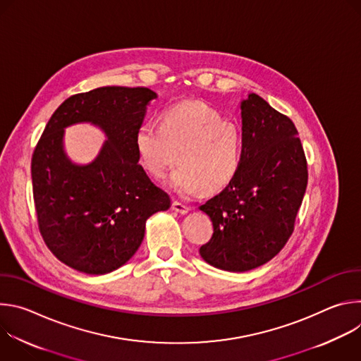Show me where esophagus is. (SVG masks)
<instances>
[{"label":"esophagus","mask_w":361,"mask_h":361,"mask_svg":"<svg viewBox=\"0 0 361 361\" xmlns=\"http://www.w3.org/2000/svg\"><path fill=\"white\" fill-rule=\"evenodd\" d=\"M171 209H173L176 213H178V214H187V213L190 212L188 205H185V204L180 202V201H173Z\"/></svg>","instance_id":"1"}]
</instances>
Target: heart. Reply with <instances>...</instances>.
<instances>
[{
  "instance_id": "heart-1",
  "label": "heart",
  "mask_w": 361,
  "mask_h": 361,
  "mask_svg": "<svg viewBox=\"0 0 361 361\" xmlns=\"http://www.w3.org/2000/svg\"><path fill=\"white\" fill-rule=\"evenodd\" d=\"M134 144L142 169L152 178H161L178 160L180 167L170 174L167 185L184 197L202 188L223 190L241 164L238 127L202 102H181L166 110L160 123L144 121Z\"/></svg>"
}]
</instances>
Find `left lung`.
<instances>
[{
    "label": "left lung",
    "instance_id": "obj_1",
    "mask_svg": "<svg viewBox=\"0 0 361 361\" xmlns=\"http://www.w3.org/2000/svg\"><path fill=\"white\" fill-rule=\"evenodd\" d=\"M241 164L231 183L200 205L214 227L200 255L243 273L270 262L293 233L307 187L304 151L293 121L254 92L240 102Z\"/></svg>",
    "mask_w": 361,
    "mask_h": 361
}]
</instances>
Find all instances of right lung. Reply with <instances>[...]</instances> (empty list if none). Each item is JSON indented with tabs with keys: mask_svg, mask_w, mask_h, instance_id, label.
<instances>
[{
	"mask_svg": "<svg viewBox=\"0 0 361 361\" xmlns=\"http://www.w3.org/2000/svg\"><path fill=\"white\" fill-rule=\"evenodd\" d=\"M145 87H99L67 98L51 116L31 163L41 235L60 262L85 274L124 266L142 243L145 221L170 209L166 191L138 164L134 137L148 102ZM88 122L108 140L87 165L63 149V130Z\"/></svg>",
	"mask_w": 361,
	"mask_h": 361,
	"instance_id": "right-lung-1",
	"label": "right lung"
}]
</instances>
